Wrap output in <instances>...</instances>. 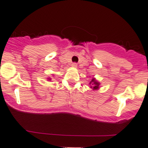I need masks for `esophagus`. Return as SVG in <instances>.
<instances>
[{
	"label": "esophagus",
	"instance_id": "esophagus-1",
	"mask_svg": "<svg viewBox=\"0 0 148 148\" xmlns=\"http://www.w3.org/2000/svg\"><path fill=\"white\" fill-rule=\"evenodd\" d=\"M71 66H72L73 68H76L77 66V63H72V64H71Z\"/></svg>",
	"mask_w": 148,
	"mask_h": 148
}]
</instances>
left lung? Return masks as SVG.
<instances>
[{
    "label": "left lung",
    "mask_w": 148,
    "mask_h": 148,
    "mask_svg": "<svg viewBox=\"0 0 148 148\" xmlns=\"http://www.w3.org/2000/svg\"><path fill=\"white\" fill-rule=\"evenodd\" d=\"M90 84H91V86L90 88H92V90H94V91H96V90H99V86H100V82H98L97 80H96V78H93L91 79V81L90 82Z\"/></svg>",
    "instance_id": "1"
}]
</instances>
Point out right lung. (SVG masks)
Wrapping results in <instances>:
<instances>
[{
    "label": "right lung",
    "mask_w": 148,
    "mask_h": 148,
    "mask_svg": "<svg viewBox=\"0 0 148 148\" xmlns=\"http://www.w3.org/2000/svg\"><path fill=\"white\" fill-rule=\"evenodd\" d=\"M47 80H48V81H51V80H52V78H50V77H49V78H47Z\"/></svg>",
    "instance_id": "add662e5"
}]
</instances>
